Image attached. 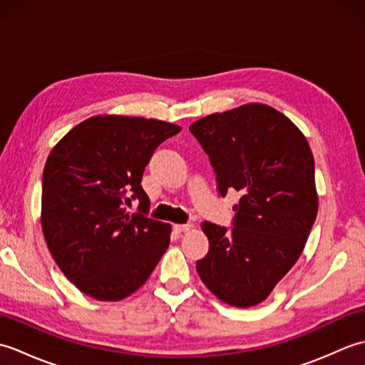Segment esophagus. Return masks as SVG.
<instances>
[{"label": "esophagus", "mask_w": 365, "mask_h": 365, "mask_svg": "<svg viewBox=\"0 0 365 365\" xmlns=\"http://www.w3.org/2000/svg\"><path fill=\"white\" fill-rule=\"evenodd\" d=\"M192 227V224L191 222H187V224H175L174 226V229L177 230V232H190Z\"/></svg>", "instance_id": "34e87169"}]
</instances>
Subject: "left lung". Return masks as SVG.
<instances>
[{
	"mask_svg": "<svg viewBox=\"0 0 365 365\" xmlns=\"http://www.w3.org/2000/svg\"><path fill=\"white\" fill-rule=\"evenodd\" d=\"M190 131L210 158L220 195H243L232 230L202 222L210 247L197 274L227 304L255 306L298 260L317 218L311 147L289 118L262 103L205 115Z\"/></svg>",
	"mask_w": 365,
	"mask_h": 365,
	"instance_id": "1",
	"label": "left lung"
}]
</instances>
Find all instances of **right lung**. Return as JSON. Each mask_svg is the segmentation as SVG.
I'll return each mask as SVG.
<instances>
[{"mask_svg": "<svg viewBox=\"0 0 365 365\" xmlns=\"http://www.w3.org/2000/svg\"><path fill=\"white\" fill-rule=\"evenodd\" d=\"M182 128L130 115H94L53 147L42 177V230L66 277L88 297L136 292L169 246L170 226L147 218L141 187L155 149ZM139 200L140 212L126 205Z\"/></svg>", "mask_w": 365, "mask_h": 365, "instance_id": "1", "label": "right lung"}]
</instances>
